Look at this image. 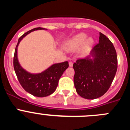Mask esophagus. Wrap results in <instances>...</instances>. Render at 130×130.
<instances>
[{
    "instance_id": "34e87169",
    "label": "esophagus",
    "mask_w": 130,
    "mask_h": 130,
    "mask_svg": "<svg viewBox=\"0 0 130 130\" xmlns=\"http://www.w3.org/2000/svg\"><path fill=\"white\" fill-rule=\"evenodd\" d=\"M69 66L70 67H72L73 66V62H69Z\"/></svg>"
}]
</instances>
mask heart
Segmentation results:
<instances>
[{
    "label": "heart",
    "instance_id": "heart-1",
    "mask_svg": "<svg viewBox=\"0 0 130 130\" xmlns=\"http://www.w3.org/2000/svg\"><path fill=\"white\" fill-rule=\"evenodd\" d=\"M87 36L85 33H79L68 40L64 44V48L68 51H72L79 49L83 45V51L86 52L94 43V40L92 38H87Z\"/></svg>",
    "mask_w": 130,
    "mask_h": 130
}]
</instances>
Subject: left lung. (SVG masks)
<instances>
[{"label":"left lung","instance_id":"left-lung-1","mask_svg":"<svg viewBox=\"0 0 130 130\" xmlns=\"http://www.w3.org/2000/svg\"><path fill=\"white\" fill-rule=\"evenodd\" d=\"M73 67L78 94L88 100L101 97L109 88L117 70V55L113 44L100 32L99 43L93 47L90 55L78 59Z\"/></svg>","mask_w":130,"mask_h":130}]
</instances>
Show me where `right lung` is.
Returning a JSON list of instances; mask_svg holds the SVG:
<instances>
[{
  "label": "right lung",
  "mask_w": 130,
  "mask_h": 130,
  "mask_svg": "<svg viewBox=\"0 0 130 130\" xmlns=\"http://www.w3.org/2000/svg\"><path fill=\"white\" fill-rule=\"evenodd\" d=\"M45 29V28L38 27L26 32L21 36L18 40L13 57V68L23 88L30 94L41 98L49 96L55 91L60 78L69 66L68 62L66 61L53 64L41 73H32L25 70L20 65L18 58V47L21 41L31 32Z\"/></svg>",
  "instance_id": "1"
}]
</instances>
